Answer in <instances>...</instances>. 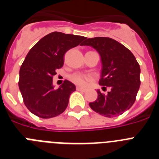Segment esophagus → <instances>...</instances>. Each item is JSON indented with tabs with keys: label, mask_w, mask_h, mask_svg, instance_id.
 I'll return each instance as SVG.
<instances>
[{
	"label": "esophagus",
	"mask_w": 159,
	"mask_h": 159,
	"mask_svg": "<svg viewBox=\"0 0 159 159\" xmlns=\"http://www.w3.org/2000/svg\"><path fill=\"white\" fill-rule=\"evenodd\" d=\"M76 90L77 91H80V92H85V91H86L85 88H81V87H79V86L76 87Z\"/></svg>",
	"instance_id": "34e87169"
}]
</instances>
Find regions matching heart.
I'll return each mask as SVG.
<instances>
[{
    "instance_id": "obj_1",
    "label": "heart",
    "mask_w": 159,
    "mask_h": 159,
    "mask_svg": "<svg viewBox=\"0 0 159 159\" xmlns=\"http://www.w3.org/2000/svg\"><path fill=\"white\" fill-rule=\"evenodd\" d=\"M91 79H92L91 75H85L82 73H74L70 76V80L80 86H85L88 81L91 80Z\"/></svg>"
}]
</instances>
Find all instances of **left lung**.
<instances>
[{"mask_svg":"<svg viewBox=\"0 0 159 159\" xmlns=\"http://www.w3.org/2000/svg\"><path fill=\"white\" fill-rule=\"evenodd\" d=\"M81 45L92 46L99 53L102 67L99 84L111 88L107 95L98 90V98L90 102V107L105 117L120 116L136 99L140 86L139 64L128 48L111 38H88Z\"/></svg>","mask_w":159,"mask_h":159,"instance_id":"1","label":"left lung"}]
</instances>
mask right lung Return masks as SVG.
<instances>
[{
    "mask_svg": "<svg viewBox=\"0 0 159 159\" xmlns=\"http://www.w3.org/2000/svg\"><path fill=\"white\" fill-rule=\"evenodd\" d=\"M86 37L53 32L43 36L27 54L20 68L19 88L26 107L43 119L56 117L65 111L75 86L64 80L54 89L52 78L64 65V56Z\"/></svg>",
    "mask_w": 159,
    "mask_h": 159,
    "instance_id": "obj_1",
    "label": "right lung"
}]
</instances>
